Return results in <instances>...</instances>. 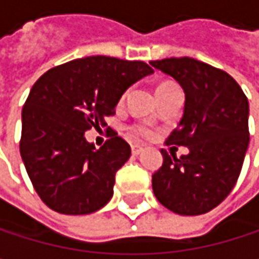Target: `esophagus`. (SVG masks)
Segmentation results:
<instances>
[{
  "label": "esophagus",
  "instance_id": "34e87169",
  "mask_svg": "<svg viewBox=\"0 0 259 259\" xmlns=\"http://www.w3.org/2000/svg\"><path fill=\"white\" fill-rule=\"evenodd\" d=\"M142 150H144V147H142V145H132V154H135V156L141 154V153H142Z\"/></svg>",
  "mask_w": 259,
  "mask_h": 259
}]
</instances>
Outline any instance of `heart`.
Segmentation results:
<instances>
[{
  "label": "heart",
  "mask_w": 259,
  "mask_h": 259,
  "mask_svg": "<svg viewBox=\"0 0 259 259\" xmlns=\"http://www.w3.org/2000/svg\"><path fill=\"white\" fill-rule=\"evenodd\" d=\"M162 85H163V83H162ZM159 87H160V85H159ZM135 130H138V132H141V133H144V135H148V130L144 129V127H136Z\"/></svg>",
  "instance_id": "1"
}]
</instances>
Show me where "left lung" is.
Segmentation results:
<instances>
[{
  "mask_svg": "<svg viewBox=\"0 0 259 259\" xmlns=\"http://www.w3.org/2000/svg\"><path fill=\"white\" fill-rule=\"evenodd\" d=\"M184 91V109L168 144L189 148L177 159L162 150L163 163L153 174V192L181 216L204 214L233 190L249 145V102L227 72L183 57L150 61Z\"/></svg>",
  "mask_w": 259,
  "mask_h": 259,
  "instance_id": "left-lung-1",
  "label": "left lung"
}]
</instances>
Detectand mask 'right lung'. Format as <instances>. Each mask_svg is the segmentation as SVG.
I'll list each match as a JSON object with an SVG mask.
<instances>
[{
    "label": "right lung",
    "instance_id": "right-lung-1",
    "mask_svg": "<svg viewBox=\"0 0 259 259\" xmlns=\"http://www.w3.org/2000/svg\"><path fill=\"white\" fill-rule=\"evenodd\" d=\"M153 73L142 61L87 57L48 70L22 109L21 156L41 201L61 214H90L114 195L130 145L112 136L99 150L85 132L105 124L126 90Z\"/></svg>",
    "mask_w": 259,
    "mask_h": 259
}]
</instances>
